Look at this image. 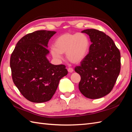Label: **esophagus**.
<instances>
[{
	"instance_id": "34e87169",
	"label": "esophagus",
	"mask_w": 132,
	"mask_h": 132,
	"mask_svg": "<svg viewBox=\"0 0 132 132\" xmlns=\"http://www.w3.org/2000/svg\"><path fill=\"white\" fill-rule=\"evenodd\" d=\"M67 71H68V72H72L73 71V69H72V68H70V67H69V68L67 69Z\"/></svg>"
}]
</instances>
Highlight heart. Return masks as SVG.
Segmentation results:
<instances>
[{"label": "heart", "instance_id": "b5f03b06", "mask_svg": "<svg viewBox=\"0 0 132 132\" xmlns=\"http://www.w3.org/2000/svg\"><path fill=\"white\" fill-rule=\"evenodd\" d=\"M90 43L83 33H66L55 40L51 52L54 59L61 60L62 54L66 53L67 60L73 63L82 62L89 51Z\"/></svg>", "mask_w": 132, "mask_h": 132}]
</instances>
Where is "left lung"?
I'll list each match as a JSON object with an SVG mask.
<instances>
[{
  "instance_id": "obj_1",
  "label": "left lung",
  "mask_w": 132,
  "mask_h": 132,
  "mask_svg": "<svg viewBox=\"0 0 132 132\" xmlns=\"http://www.w3.org/2000/svg\"><path fill=\"white\" fill-rule=\"evenodd\" d=\"M89 36L92 44L86 58L75 71L81 76L79 89L90 99H98L112 89L120 71V53L112 39L96 29L81 31Z\"/></svg>"
}]
</instances>
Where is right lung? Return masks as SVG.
I'll use <instances>...</instances> for the list:
<instances>
[{"label":"right lung","mask_w":132,"mask_h":132,"mask_svg":"<svg viewBox=\"0 0 132 132\" xmlns=\"http://www.w3.org/2000/svg\"><path fill=\"white\" fill-rule=\"evenodd\" d=\"M56 31L38 30L24 36L12 52L10 66L13 81L21 93L32 102L50 101L60 79L68 72L63 65H54L47 56L48 43Z\"/></svg>","instance_id":"right-lung-1"}]
</instances>
